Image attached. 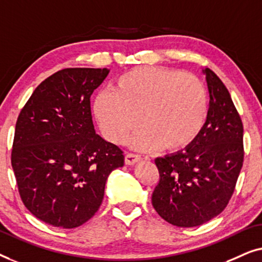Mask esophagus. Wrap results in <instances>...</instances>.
I'll return each instance as SVG.
<instances>
[{
  "label": "esophagus",
  "instance_id": "obj_1",
  "mask_svg": "<svg viewBox=\"0 0 262 262\" xmlns=\"http://www.w3.org/2000/svg\"><path fill=\"white\" fill-rule=\"evenodd\" d=\"M141 159V157L139 154H134V153H127L126 157H124V163L127 165H134L135 163Z\"/></svg>",
  "mask_w": 262,
  "mask_h": 262
}]
</instances>
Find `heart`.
Wrapping results in <instances>:
<instances>
[{
  "instance_id": "heart-1",
  "label": "heart",
  "mask_w": 262,
  "mask_h": 262,
  "mask_svg": "<svg viewBox=\"0 0 262 262\" xmlns=\"http://www.w3.org/2000/svg\"><path fill=\"white\" fill-rule=\"evenodd\" d=\"M203 82L192 73L167 68H138L121 75L112 90L96 96L94 114L103 135L122 143L135 129L134 145L177 150L190 145L208 117Z\"/></svg>"
}]
</instances>
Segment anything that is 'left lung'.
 <instances>
[{
  "label": "left lung",
  "mask_w": 262,
  "mask_h": 262,
  "mask_svg": "<svg viewBox=\"0 0 262 262\" xmlns=\"http://www.w3.org/2000/svg\"><path fill=\"white\" fill-rule=\"evenodd\" d=\"M208 117L184 150L157 158L159 183L152 194L156 211L173 226H201L224 210L243 165V124L226 85L205 69Z\"/></svg>",
  "instance_id": "1"
}]
</instances>
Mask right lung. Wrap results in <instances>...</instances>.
Instances as JSON below:
<instances>
[{
  "mask_svg": "<svg viewBox=\"0 0 262 262\" xmlns=\"http://www.w3.org/2000/svg\"><path fill=\"white\" fill-rule=\"evenodd\" d=\"M108 69L60 70L38 85L20 112L12 166L26 208L50 226L72 229L102 204L122 149L96 134L90 97Z\"/></svg>",
  "mask_w": 262,
  "mask_h": 262,
  "instance_id": "obj_1",
  "label": "right lung"
}]
</instances>
